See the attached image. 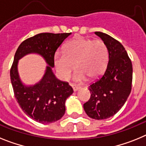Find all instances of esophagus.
Instances as JSON below:
<instances>
[{
	"label": "esophagus",
	"mask_w": 146,
	"mask_h": 146,
	"mask_svg": "<svg viewBox=\"0 0 146 146\" xmlns=\"http://www.w3.org/2000/svg\"><path fill=\"white\" fill-rule=\"evenodd\" d=\"M70 86H71L72 88L73 89V91H75V92L77 90H78L81 88L80 87H78V86L76 85V84H70Z\"/></svg>",
	"instance_id": "34e87169"
}]
</instances>
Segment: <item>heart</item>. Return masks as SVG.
<instances>
[{"mask_svg": "<svg viewBox=\"0 0 146 146\" xmlns=\"http://www.w3.org/2000/svg\"><path fill=\"white\" fill-rule=\"evenodd\" d=\"M109 56L108 47L102 40L77 37L66 44L63 53H56L54 66L63 79L69 78L75 64L78 69L74 75L75 81L82 82L87 76L96 79L105 71Z\"/></svg>", "mask_w": 146, "mask_h": 146, "instance_id": "b5f03b06", "label": "heart"}]
</instances>
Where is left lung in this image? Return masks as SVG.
I'll use <instances>...</instances> for the list:
<instances>
[{
  "mask_svg": "<svg viewBox=\"0 0 146 146\" xmlns=\"http://www.w3.org/2000/svg\"><path fill=\"white\" fill-rule=\"evenodd\" d=\"M109 49V62L100 78L89 86L90 98L84 104L89 117L104 120L122 108L131 90L132 64L122 44L105 33L96 31Z\"/></svg>",
  "mask_w": 146,
  "mask_h": 146,
  "instance_id": "left-lung-1",
  "label": "left lung"
}]
</instances>
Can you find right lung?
<instances>
[{
	"instance_id": "1",
	"label": "right lung",
	"mask_w": 146,
	"mask_h": 146,
	"mask_svg": "<svg viewBox=\"0 0 146 146\" xmlns=\"http://www.w3.org/2000/svg\"><path fill=\"white\" fill-rule=\"evenodd\" d=\"M71 33H41L24 40L15 53L10 70L14 94L23 111L36 122L46 124L62 117L65 101L73 92L68 82L56 78L52 71L56 50ZM29 53H37L48 66L43 78L35 86H26L21 82L17 70L18 61Z\"/></svg>"
}]
</instances>
